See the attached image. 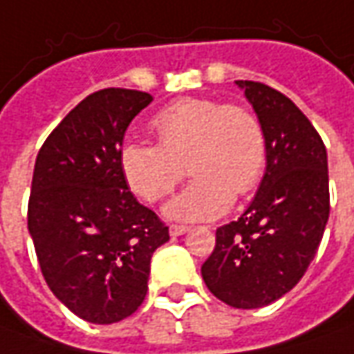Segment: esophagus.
<instances>
[{"label": "esophagus", "instance_id": "34e87169", "mask_svg": "<svg viewBox=\"0 0 354 354\" xmlns=\"http://www.w3.org/2000/svg\"><path fill=\"white\" fill-rule=\"evenodd\" d=\"M188 231H189V227H186V225H170V235H172V237L186 235Z\"/></svg>", "mask_w": 354, "mask_h": 354}]
</instances>
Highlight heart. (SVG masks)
Segmentation results:
<instances>
[{
	"instance_id": "b5f03b06",
	"label": "heart",
	"mask_w": 354,
	"mask_h": 354,
	"mask_svg": "<svg viewBox=\"0 0 354 354\" xmlns=\"http://www.w3.org/2000/svg\"><path fill=\"white\" fill-rule=\"evenodd\" d=\"M153 129L158 145L125 142L119 166L129 188L147 201H156L176 188L188 165L196 178L166 203L168 219H215L233 205L235 194L254 189L264 172V129L241 105L184 97L154 117Z\"/></svg>"
}]
</instances>
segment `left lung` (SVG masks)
Listing matches in <instances>:
<instances>
[{"mask_svg": "<svg viewBox=\"0 0 354 354\" xmlns=\"http://www.w3.org/2000/svg\"><path fill=\"white\" fill-rule=\"evenodd\" d=\"M266 137V170L237 221L215 231L201 276L215 298L239 310L280 299L306 274L329 219L327 151L310 119L284 93L237 80Z\"/></svg>", "mask_w": 354, "mask_h": 354, "instance_id": "1", "label": "left lung"}]
</instances>
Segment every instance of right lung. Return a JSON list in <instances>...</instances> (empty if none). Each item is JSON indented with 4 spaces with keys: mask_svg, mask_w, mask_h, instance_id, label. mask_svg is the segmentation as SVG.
Instances as JSON below:
<instances>
[{
    "mask_svg": "<svg viewBox=\"0 0 354 354\" xmlns=\"http://www.w3.org/2000/svg\"><path fill=\"white\" fill-rule=\"evenodd\" d=\"M151 102L137 90L92 93L37 154L27 215L37 259L53 294L90 323L121 322L139 310L153 252L170 239L129 192L119 166L129 123Z\"/></svg>",
    "mask_w": 354,
    "mask_h": 354,
    "instance_id": "obj_1",
    "label": "right lung"
}]
</instances>
